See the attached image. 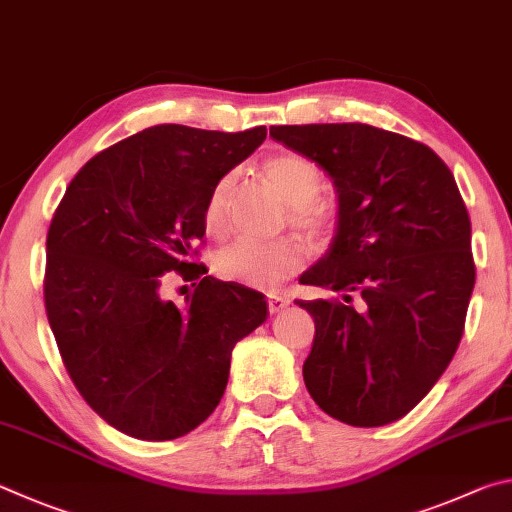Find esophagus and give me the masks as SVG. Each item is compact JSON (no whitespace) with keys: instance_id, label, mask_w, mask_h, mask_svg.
I'll return each instance as SVG.
<instances>
[{"instance_id":"34e87169","label":"esophagus","mask_w":512,"mask_h":512,"mask_svg":"<svg viewBox=\"0 0 512 512\" xmlns=\"http://www.w3.org/2000/svg\"><path fill=\"white\" fill-rule=\"evenodd\" d=\"M288 306H290V299L279 297V294H270V297H267V310H270L272 315H276V312H281Z\"/></svg>"}]
</instances>
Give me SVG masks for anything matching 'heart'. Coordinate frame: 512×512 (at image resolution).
<instances>
[{
  "mask_svg": "<svg viewBox=\"0 0 512 512\" xmlns=\"http://www.w3.org/2000/svg\"><path fill=\"white\" fill-rule=\"evenodd\" d=\"M263 173L292 204L290 222L294 227L321 238L333 229L335 215L317 195L324 188V173L315 161L299 152H279L263 161ZM233 191V175H222L204 200L202 224L209 236H222L227 229V206ZM303 249L297 240L281 238L272 242L240 240L218 256V274L227 281L251 288H274L303 267Z\"/></svg>",
  "mask_w": 512,
  "mask_h": 512,
  "instance_id": "heart-1",
  "label": "heart"
}]
</instances>
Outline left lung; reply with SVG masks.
I'll use <instances>...</instances> for the list:
<instances>
[{
	"label": "left lung",
	"instance_id": "left-lung-1",
	"mask_svg": "<svg viewBox=\"0 0 512 512\" xmlns=\"http://www.w3.org/2000/svg\"><path fill=\"white\" fill-rule=\"evenodd\" d=\"M270 137L333 177L337 233L303 285L360 307L297 299L315 319L303 362L312 400L353 427L409 414L459 348L474 288L470 215L425 143L366 123L276 125Z\"/></svg>",
	"mask_w": 512,
	"mask_h": 512
}]
</instances>
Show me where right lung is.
I'll return each mask as SVG.
<instances>
[{"instance_id":"1","label":"right lung","mask_w":512,"mask_h":512,"mask_svg":"<svg viewBox=\"0 0 512 512\" xmlns=\"http://www.w3.org/2000/svg\"><path fill=\"white\" fill-rule=\"evenodd\" d=\"M267 137L155 125L94 155L47 233L44 308L62 364L105 423L141 441L191 432L218 407L231 351L267 319L261 292L206 276L197 242L211 186ZM175 271L200 280L184 307Z\"/></svg>"}]
</instances>
